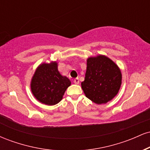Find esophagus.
Listing matches in <instances>:
<instances>
[{"label": "esophagus", "mask_w": 150, "mask_h": 150, "mask_svg": "<svg viewBox=\"0 0 150 150\" xmlns=\"http://www.w3.org/2000/svg\"><path fill=\"white\" fill-rule=\"evenodd\" d=\"M79 82H80V81H79V79L78 78L74 79V83L76 84V85H78Z\"/></svg>", "instance_id": "1"}]
</instances>
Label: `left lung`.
<instances>
[{
  "label": "left lung",
  "instance_id": "8db88e82",
  "mask_svg": "<svg viewBox=\"0 0 150 150\" xmlns=\"http://www.w3.org/2000/svg\"><path fill=\"white\" fill-rule=\"evenodd\" d=\"M122 75L112 60L103 55L87 60L85 80L81 86L85 96L97 104H106L118 94Z\"/></svg>",
  "mask_w": 150,
  "mask_h": 150
}]
</instances>
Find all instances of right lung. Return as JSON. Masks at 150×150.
Here are the masks:
<instances>
[{
	"label": "right lung",
	"instance_id": "add662e5",
	"mask_svg": "<svg viewBox=\"0 0 150 150\" xmlns=\"http://www.w3.org/2000/svg\"><path fill=\"white\" fill-rule=\"evenodd\" d=\"M71 82L58 70V63H42L36 70L31 81V90L34 97L42 104L52 106L63 99Z\"/></svg>",
	"mask_w": 150,
	"mask_h": 150
}]
</instances>
